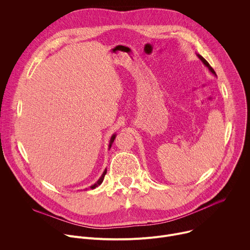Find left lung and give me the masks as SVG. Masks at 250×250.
Segmentation results:
<instances>
[{"label": "left lung", "mask_w": 250, "mask_h": 250, "mask_svg": "<svg viewBox=\"0 0 250 250\" xmlns=\"http://www.w3.org/2000/svg\"><path fill=\"white\" fill-rule=\"evenodd\" d=\"M197 56L199 57V59L204 63V65L208 69V71H209V72L211 73V74H213V75H215V76H217V74H216V72H215V70H213L211 67H210V65L208 63V61L203 57V56H201L200 54H197Z\"/></svg>", "instance_id": "1"}]
</instances>
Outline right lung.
I'll use <instances>...</instances> for the list:
<instances>
[{"mask_svg": "<svg viewBox=\"0 0 250 250\" xmlns=\"http://www.w3.org/2000/svg\"><path fill=\"white\" fill-rule=\"evenodd\" d=\"M116 136H117V134L116 133H114L113 135H112V137H111V139H110V144H109V149L112 147V145H113V142H114V140H115V138H116ZM105 173H106V169H104V171L103 172V174H102V176L99 178V180L94 184V185H92L91 187H90V189H95V188H97L98 186H100L102 183H103V181H104V175H105Z\"/></svg>", "mask_w": 250, "mask_h": 250, "instance_id": "obj_1", "label": "right lung"}]
</instances>
